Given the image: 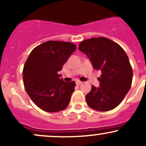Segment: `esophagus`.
<instances>
[{"label":"esophagus","mask_w":146,"mask_h":146,"mask_svg":"<svg viewBox=\"0 0 146 146\" xmlns=\"http://www.w3.org/2000/svg\"><path fill=\"white\" fill-rule=\"evenodd\" d=\"M82 84V82L79 81V80H78V81H76V84L78 85V86H80V85H81Z\"/></svg>","instance_id":"esophagus-1"}]
</instances>
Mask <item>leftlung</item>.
<instances>
[{"label":"left lung","mask_w":146,"mask_h":146,"mask_svg":"<svg viewBox=\"0 0 146 146\" xmlns=\"http://www.w3.org/2000/svg\"><path fill=\"white\" fill-rule=\"evenodd\" d=\"M79 50L86 53L95 70H100V86H91L86 95L87 104L92 109L108 111L123 101L131 87L132 68L123 48L104 37L83 40Z\"/></svg>","instance_id":"8db88e82"}]
</instances>
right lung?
<instances>
[{
  "label": "right lung",
  "mask_w": 146,
  "mask_h": 146,
  "mask_svg": "<svg viewBox=\"0 0 146 146\" xmlns=\"http://www.w3.org/2000/svg\"><path fill=\"white\" fill-rule=\"evenodd\" d=\"M76 48L68 42H45L33 48L25 62V88L33 103L44 111L56 113L68 106L76 84L74 81L64 82L58 73Z\"/></svg>",
  "instance_id": "1"
}]
</instances>
